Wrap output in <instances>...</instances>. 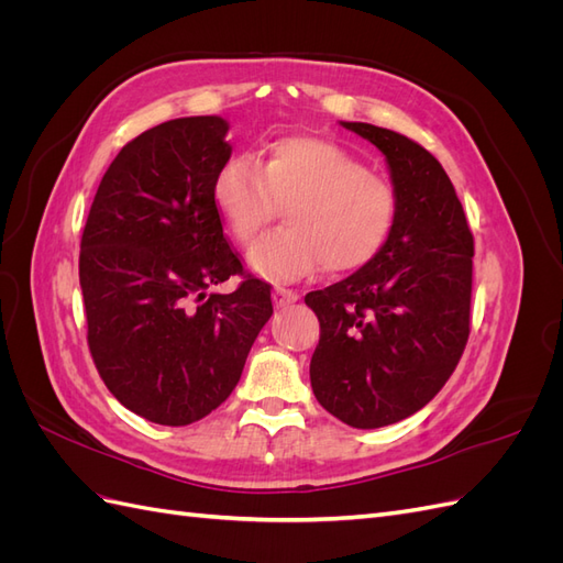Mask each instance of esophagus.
<instances>
[{
  "mask_svg": "<svg viewBox=\"0 0 563 563\" xmlns=\"http://www.w3.org/2000/svg\"><path fill=\"white\" fill-rule=\"evenodd\" d=\"M272 300H275L277 308H286V305H291L298 300V294L291 291V288H284V286H277L275 291H272Z\"/></svg>",
  "mask_w": 563,
  "mask_h": 563,
  "instance_id": "esophagus-1",
  "label": "esophagus"
}]
</instances>
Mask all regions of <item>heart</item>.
Wrapping results in <instances>:
<instances>
[{
	"mask_svg": "<svg viewBox=\"0 0 563 563\" xmlns=\"http://www.w3.org/2000/svg\"><path fill=\"white\" fill-rule=\"evenodd\" d=\"M211 201L242 244L286 207V230L255 242L246 258L272 282H296L319 267L329 275L362 269L387 244L399 211L395 185L317 135L272 141L265 162L249 152L230 155L216 168Z\"/></svg>",
	"mask_w": 563,
	"mask_h": 563,
	"instance_id": "obj_1",
	"label": "heart"
}]
</instances>
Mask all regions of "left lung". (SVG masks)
Instances as JSON below:
<instances>
[{
  "mask_svg": "<svg viewBox=\"0 0 563 563\" xmlns=\"http://www.w3.org/2000/svg\"><path fill=\"white\" fill-rule=\"evenodd\" d=\"M340 126L383 152L399 211L376 258L305 296L321 327L310 380L331 416L376 430L420 411L457 366L474 246L455 187L428 150L373 124Z\"/></svg>",
  "mask_w": 563,
  "mask_h": 563,
  "instance_id": "obj_1",
  "label": "left lung"
}]
</instances>
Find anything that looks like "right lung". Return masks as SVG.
<instances>
[{"label":"right lung","mask_w":563,"mask_h":563,"mask_svg":"<svg viewBox=\"0 0 563 563\" xmlns=\"http://www.w3.org/2000/svg\"><path fill=\"white\" fill-rule=\"evenodd\" d=\"M228 119L180 117L119 150L81 234L79 284L100 378L129 411L183 428L209 416L242 378L272 317L269 286L242 275L211 201L232 155Z\"/></svg>","instance_id":"1"}]
</instances>
